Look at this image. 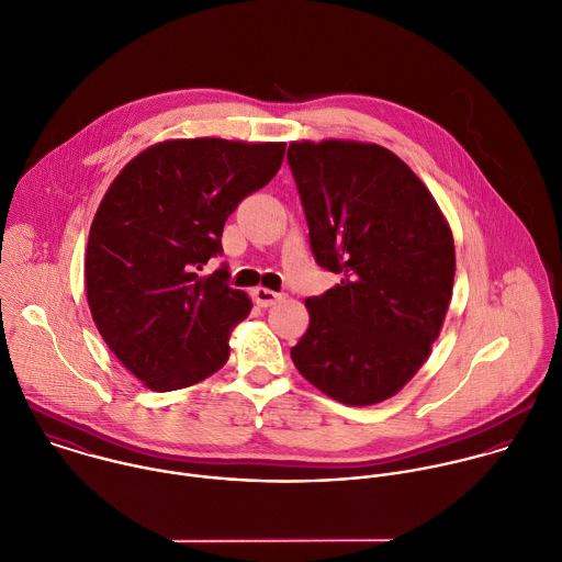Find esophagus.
<instances>
[{
  "mask_svg": "<svg viewBox=\"0 0 562 562\" xmlns=\"http://www.w3.org/2000/svg\"><path fill=\"white\" fill-rule=\"evenodd\" d=\"M254 300L260 308H269L280 300V293L269 291V289H254Z\"/></svg>",
  "mask_w": 562,
  "mask_h": 562,
  "instance_id": "esophagus-1",
  "label": "esophagus"
}]
</instances>
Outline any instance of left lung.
Masks as SVG:
<instances>
[{
    "label": "left lung",
    "mask_w": 562,
    "mask_h": 562,
    "mask_svg": "<svg viewBox=\"0 0 562 562\" xmlns=\"http://www.w3.org/2000/svg\"><path fill=\"white\" fill-rule=\"evenodd\" d=\"M315 262L337 286L306 300L291 359L346 405L394 396L427 361L453 291L451 229L425 183L376 144L293 142L286 153Z\"/></svg>",
    "instance_id": "obj_1"
}]
</instances>
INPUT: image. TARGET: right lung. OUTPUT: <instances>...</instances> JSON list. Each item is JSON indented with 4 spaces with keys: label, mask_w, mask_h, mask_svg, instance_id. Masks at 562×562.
I'll use <instances>...</instances> for the list:
<instances>
[{
    "label": "right lung",
    "mask_w": 562,
    "mask_h": 562,
    "mask_svg": "<svg viewBox=\"0 0 562 562\" xmlns=\"http://www.w3.org/2000/svg\"><path fill=\"white\" fill-rule=\"evenodd\" d=\"M286 144L170 139L131 159L93 216L85 258L91 317L120 363L155 392L194 385L229 357L251 302L229 286L227 216L282 166Z\"/></svg>",
    "instance_id": "obj_1"
}]
</instances>
